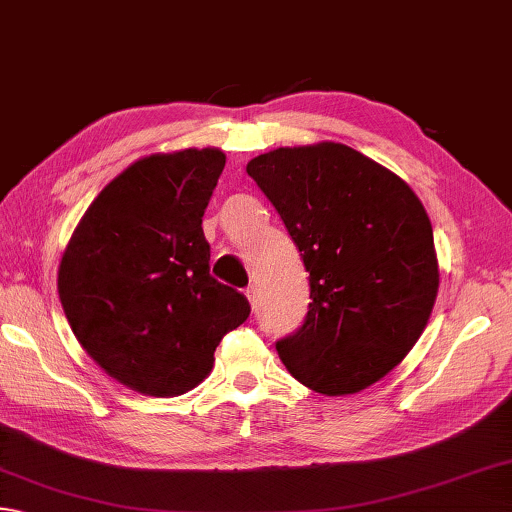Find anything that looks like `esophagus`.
Instances as JSON below:
<instances>
[{
	"instance_id": "1",
	"label": "esophagus",
	"mask_w": 512,
	"mask_h": 512,
	"mask_svg": "<svg viewBox=\"0 0 512 512\" xmlns=\"http://www.w3.org/2000/svg\"><path fill=\"white\" fill-rule=\"evenodd\" d=\"M245 296L249 298V303H252V307H256V303H258V292H256V285H249V287L245 289Z\"/></svg>"
}]
</instances>
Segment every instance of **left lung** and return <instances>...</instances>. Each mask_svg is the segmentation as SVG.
Returning <instances> with one entry per match:
<instances>
[{
	"instance_id": "obj_1",
	"label": "left lung",
	"mask_w": 512,
	"mask_h": 512,
	"mask_svg": "<svg viewBox=\"0 0 512 512\" xmlns=\"http://www.w3.org/2000/svg\"><path fill=\"white\" fill-rule=\"evenodd\" d=\"M247 173L310 272V310L278 356L314 392L365 390L403 361L435 307L426 209L397 173L339 142L260 153Z\"/></svg>"
}]
</instances>
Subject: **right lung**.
<instances>
[{
    "mask_svg": "<svg viewBox=\"0 0 512 512\" xmlns=\"http://www.w3.org/2000/svg\"><path fill=\"white\" fill-rule=\"evenodd\" d=\"M225 169L214 147L133 162L106 185L64 249L57 292L100 368L151 397H178L214 368L249 303L209 274L202 216Z\"/></svg>",
    "mask_w": 512,
    "mask_h": 512,
    "instance_id": "obj_1",
    "label": "right lung"
}]
</instances>
